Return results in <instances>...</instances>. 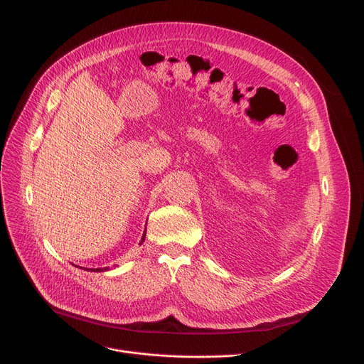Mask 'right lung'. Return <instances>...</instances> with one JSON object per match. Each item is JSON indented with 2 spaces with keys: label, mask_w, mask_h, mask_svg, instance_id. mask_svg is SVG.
I'll use <instances>...</instances> for the list:
<instances>
[{
  "label": "right lung",
  "mask_w": 364,
  "mask_h": 364,
  "mask_svg": "<svg viewBox=\"0 0 364 364\" xmlns=\"http://www.w3.org/2000/svg\"><path fill=\"white\" fill-rule=\"evenodd\" d=\"M144 237H146V233H144V235H143V237H141V242H143V240H144ZM103 270H107V267H105V269H95V270H94V272H103Z\"/></svg>",
  "instance_id": "obj_1"
}]
</instances>
